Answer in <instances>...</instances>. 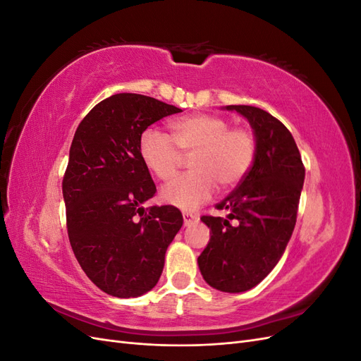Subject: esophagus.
Segmentation results:
<instances>
[{"label": "esophagus", "mask_w": 361, "mask_h": 361, "mask_svg": "<svg viewBox=\"0 0 361 361\" xmlns=\"http://www.w3.org/2000/svg\"><path fill=\"white\" fill-rule=\"evenodd\" d=\"M183 224L185 226H190L192 224L194 221L199 220V215L197 214H192V212H183Z\"/></svg>", "instance_id": "esophagus-1"}]
</instances>
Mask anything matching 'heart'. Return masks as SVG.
<instances>
[{
    "label": "heart",
    "instance_id": "b5f03b06",
    "mask_svg": "<svg viewBox=\"0 0 361 361\" xmlns=\"http://www.w3.org/2000/svg\"><path fill=\"white\" fill-rule=\"evenodd\" d=\"M257 141L248 128H231L216 114H192L171 125V137L155 128L140 135L138 154L145 167L161 180L178 173L183 157H191L194 171L162 188V200L180 209H197L209 200L218 183L231 190L241 183L253 166Z\"/></svg>",
    "mask_w": 361,
    "mask_h": 361
}]
</instances>
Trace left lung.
Here are the masks:
<instances>
[{
	"label": "left lung",
	"instance_id": "obj_1",
	"mask_svg": "<svg viewBox=\"0 0 361 361\" xmlns=\"http://www.w3.org/2000/svg\"><path fill=\"white\" fill-rule=\"evenodd\" d=\"M226 108L243 114L253 128L256 158L244 180L215 204L228 211L227 218H200L211 228V239L197 262L207 285L235 293L255 288L285 253L305 170L297 143L279 118L257 106Z\"/></svg>",
	"mask_w": 361,
	"mask_h": 361
}]
</instances>
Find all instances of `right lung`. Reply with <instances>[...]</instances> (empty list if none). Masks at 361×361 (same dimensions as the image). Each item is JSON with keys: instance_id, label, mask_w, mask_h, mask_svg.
Masks as SVG:
<instances>
[{"instance_id": "1", "label": "right lung", "mask_w": 361, "mask_h": 361, "mask_svg": "<svg viewBox=\"0 0 361 361\" xmlns=\"http://www.w3.org/2000/svg\"><path fill=\"white\" fill-rule=\"evenodd\" d=\"M180 111L155 97L118 93L94 105L76 128L63 178L68 235L87 277L113 297L134 298L155 288L182 227L178 207L141 206L157 187L138 154L141 133Z\"/></svg>"}]
</instances>
